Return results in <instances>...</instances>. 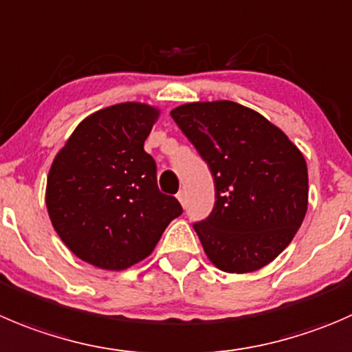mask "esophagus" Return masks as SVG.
Instances as JSON below:
<instances>
[{
  "mask_svg": "<svg viewBox=\"0 0 352 352\" xmlns=\"http://www.w3.org/2000/svg\"><path fill=\"white\" fill-rule=\"evenodd\" d=\"M177 199L180 201V204H182V206H186V204H187L186 190H179V192H177Z\"/></svg>",
  "mask_w": 352,
  "mask_h": 352,
  "instance_id": "1",
  "label": "esophagus"
}]
</instances>
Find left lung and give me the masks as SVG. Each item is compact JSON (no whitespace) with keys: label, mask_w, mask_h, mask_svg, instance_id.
<instances>
[{"label":"left lung","mask_w":352,"mask_h":352,"mask_svg":"<svg viewBox=\"0 0 352 352\" xmlns=\"http://www.w3.org/2000/svg\"><path fill=\"white\" fill-rule=\"evenodd\" d=\"M172 118L214 180V206L192 225L211 263L248 274L274 261L308 208L301 151L274 124L234 101L189 103Z\"/></svg>","instance_id":"obj_1"}]
</instances>
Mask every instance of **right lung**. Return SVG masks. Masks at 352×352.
<instances>
[{
  "instance_id": "right-lung-1",
  "label": "right lung",
  "mask_w": 352,
  "mask_h": 352,
  "mask_svg": "<svg viewBox=\"0 0 352 352\" xmlns=\"http://www.w3.org/2000/svg\"><path fill=\"white\" fill-rule=\"evenodd\" d=\"M158 111L122 103L82 120L47 175L51 223L68 249L103 270H125L151 254L182 206L160 192L144 151Z\"/></svg>"
}]
</instances>
